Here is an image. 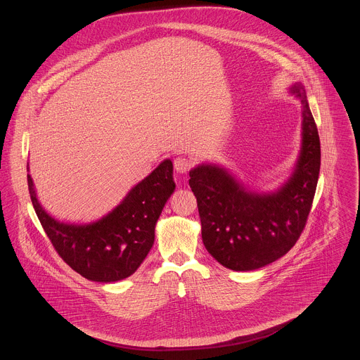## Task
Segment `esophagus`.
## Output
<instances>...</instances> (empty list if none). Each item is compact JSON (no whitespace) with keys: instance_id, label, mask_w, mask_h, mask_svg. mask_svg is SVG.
I'll return each instance as SVG.
<instances>
[{"instance_id":"34e87169","label":"esophagus","mask_w":360,"mask_h":360,"mask_svg":"<svg viewBox=\"0 0 360 360\" xmlns=\"http://www.w3.org/2000/svg\"><path fill=\"white\" fill-rule=\"evenodd\" d=\"M192 164H193V162H192L191 159H188V158H185V156H179V158H176V159L174 160V168H175V171L179 172V174H186V172L191 169Z\"/></svg>"}]
</instances>
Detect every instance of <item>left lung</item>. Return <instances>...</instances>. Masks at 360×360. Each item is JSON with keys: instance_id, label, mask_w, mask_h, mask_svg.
<instances>
[{"instance_id": "obj_1", "label": "left lung", "mask_w": 360, "mask_h": 360, "mask_svg": "<svg viewBox=\"0 0 360 360\" xmlns=\"http://www.w3.org/2000/svg\"><path fill=\"white\" fill-rule=\"evenodd\" d=\"M302 108V141L290 178L275 192L248 189L226 168L200 164L189 171L201 238L225 268L254 271L287 254L305 228L320 171V141L302 84L288 89Z\"/></svg>"}]
</instances>
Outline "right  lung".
Wrapping results in <instances>:
<instances>
[{
    "instance_id": "right-lung-1",
    "label": "right lung",
    "mask_w": 360,
    "mask_h": 360,
    "mask_svg": "<svg viewBox=\"0 0 360 360\" xmlns=\"http://www.w3.org/2000/svg\"><path fill=\"white\" fill-rule=\"evenodd\" d=\"M27 184L36 214L56 252L82 278L99 283L125 279L141 266L155 243L161 211L175 191L172 161L165 159L101 219L68 224L42 208L29 174Z\"/></svg>"
}]
</instances>
